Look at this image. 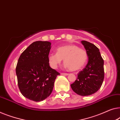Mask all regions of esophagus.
<instances>
[{
    "instance_id": "34e87169",
    "label": "esophagus",
    "mask_w": 120,
    "mask_h": 120,
    "mask_svg": "<svg viewBox=\"0 0 120 120\" xmlns=\"http://www.w3.org/2000/svg\"><path fill=\"white\" fill-rule=\"evenodd\" d=\"M60 74H61L62 75H64V76H67V75H68V73H63V72L60 73Z\"/></svg>"
}]
</instances>
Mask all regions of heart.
<instances>
[{
	"instance_id": "obj_1",
	"label": "heart",
	"mask_w": 120,
	"mask_h": 120,
	"mask_svg": "<svg viewBox=\"0 0 120 120\" xmlns=\"http://www.w3.org/2000/svg\"><path fill=\"white\" fill-rule=\"evenodd\" d=\"M87 58L86 50L75 45L60 46L57 49V53H51L48 57L50 65L52 68L56 69L64 60L65 67L70 71L81 69L86 63Z\"/></svg>"
}]
</instances>
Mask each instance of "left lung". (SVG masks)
<instances>
[{
	"mask_svg": "<svg viewBox=\"0 0 120 120\" xmlns=\"http://www.w3.org/2000/svg\"><path fill=\"white\" fill-rule=\"evenodd\" d=\"M81 43L86 49L89 60L85 68L78 73L77 79L71 84V87L77 94L84 96L93 94L100 89L105 71L104 60L98 48L87 41H82Z\"/></svg>",
	"mask_w": 120,
	"mask_h": 120,
	"instance_id": "8db88e82",
	"label": "left lung"
}]
</instances>
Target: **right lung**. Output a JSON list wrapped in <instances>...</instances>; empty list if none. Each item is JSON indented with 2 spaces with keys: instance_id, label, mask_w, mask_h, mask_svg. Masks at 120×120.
<instances>
[{
  "instance_id": "right-lung-1",
  "label": "right lung",
  "mask_w": 120,
  "mask_h": 120,
  "mask_svg": "<svg viewBox=\"0 0 120 120\" xmlns=\"http://www.w3.org/2000/svg\"><path fill=\"white\" fill-rule=\"evenodd\" d=\"M51 43L36 41L22 52L15 68L19 89L26 98L35 102L45 100L52 91L60 75L49 65Z\"/></svg>"
}]
</instances>
